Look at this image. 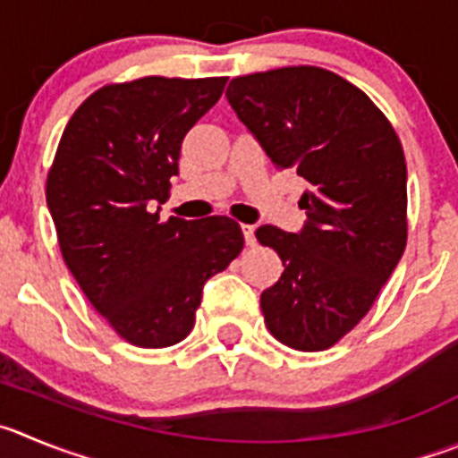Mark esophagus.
<instances>
[{
  "label": "esophagus",
  "instance_id": "34e87169",
  "mask_svg": "<svg viewBox=\"0 0 458 458\" xmlns=\"http://www.w3.org/2000/svg\"><path fill=\"white\" fill-rule=\"evenodd\" d=\"M242 233H243V239H246V246H255L258 243V239H255V228L253 225H242Z\"/></svg>",
  "mask_w": 458,
  "mask_h": 458
}]
</instances>
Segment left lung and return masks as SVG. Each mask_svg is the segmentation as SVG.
<instances>
[{
    "label": "left lung",
    "mask_w": 458,
    "mask_h": 458,
    "mask_svg": "<svg viewBox=\"0 0 458 458\" xmlns=\"http://www.w3.org/2000/svg\"><path fill=\"white\" fill-rule=\"evenodd\" d=\"M225 97L273 166L307 185L301 233H255L284 267L259 298L264 323L293 350L332 348L369 314L407 246L403 144L369 94L323 67L237 76Z\"/></svg>",
    "instance_id": "obj_1"
}]
</instances>
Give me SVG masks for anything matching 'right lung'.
<instances>
[{"label": "right lung", "instance_id": "add662e5", "mask_svg": "<svg viewBox=\"0 0 458 458\" xmlns=\"http://www.w3.org/2000/svg\"><path fill=\"white\" fill-rule=\"evenodd\" d=\"M225 81L144 76L104 85L72 114L47 174L67 268L138 348L185 339L203 284L243 249L230 216L162 221L153 212L169 199L187 131L219 101Z\"/></svg>", "mask_w": 458, "mask_h": 458}]
</instances>
